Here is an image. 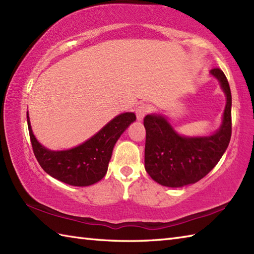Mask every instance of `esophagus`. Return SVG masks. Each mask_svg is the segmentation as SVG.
Instances as JSON below:
<instances>
[{
  "mask_svg": "<svg viewBox=\"0 0 254 254\" xmlns=\"http://www.w3.org/2000/svg\"><path fill=\"white\" fill-rule=\"evenodd\" d=\"M150 111V107L148 106V105H146V104H142V105H139L137 108H136V118H137V120H139V121H142L143 119H144V117L147 115V113Z\"/></svg>",
  "mask_w": 254,
  "mask_h": 254,
  "instance_id": "1",
  "label": "esophagus"
}]
</instances>
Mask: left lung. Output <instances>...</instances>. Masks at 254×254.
I'll return each mask as SVG.
<instances>
[{
  "label": "left lung",
  "instance_id": "1",
  "mask_svg": "<svg viewBox=\"0 0 254 254\" xmlns=\"http://www.w3.org/2000/svg\"><path fill=\"white\" fill-rule=\"evenodd\" d=\"M210 74L216 77L227 97L223 124L210 136L185 137L177 134L164 117L144 118L146 130L145 169L159 185L179 188L195 183L206 176L227 149L231 137V93L227 77L218 67Z\"/></svg>",
  "mask_w": 254,
  "mask_h": 254
}]
</instances>
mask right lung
Here are the masks:
<instances>
[{
    "label": "right lung",
    "instance_id": "right-lung-1",
    "mask_svg": "<svg viewBox=\"0 0 254 254\" xmlns=\"http://www.w3.org/2000/svg\"><path fill=\"white\" fill-rule=\"evenodd\" d=\"M135 119L133 112L121 113L79 146L55 152L47 149L37 141L27 113L32 150L41 168L56 179L75 187L91 186L105 177L113 146Z\"/></svg>",
    "mask_w": 254,
    "mask_h": 254
}]
</instances>
